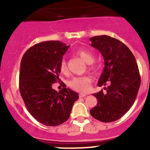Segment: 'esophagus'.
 I'll list each match as a JSON object with an SVG mask.
<instances>
[{
  "label": "esophagus",
  "instance_id": "34e87169",
  "mask_svg": "<svg viewBox=\"0 0 150 150\" xmlns=\"http://www.w3.org/2000/svg\"><path fill=\"white\" fill-rule=\"evenodd\" d=\"M88 94H86V93H80L79 94V97H84V96H87Z\"/></svg>",
  "mask_w": 150,
  "mask_h": 150
}]
</instances>
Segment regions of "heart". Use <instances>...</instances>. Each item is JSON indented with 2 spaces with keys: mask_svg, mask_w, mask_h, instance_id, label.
Returning <instances> with one entry per match:
<instances>
[{
  "mask_svg": "<svg viewBox=\"0 0 150 150\" xmlns=\"http://www.w3.org/2000/svg\"><path fill=\"white\" fill-rule=\"evenodd\" d=\"M76 54L87 64H91L94 61V57H93V54L88 50L81 48V49L77 50ZM59 69L62 73H65L67 71L66 62L64 59H62L60 62ZM91 82V79L88 76L75 77L69 82V86L71 88L74 89L77 91L85 93L88 91Z\"/></svg>",
  "mask_w": 150,
  "mask_h": 150,
  "instance_id": "b5f03b06",
  "label": "heart"
}]
</instances>
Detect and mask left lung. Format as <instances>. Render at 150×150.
I'll list each match as a JSON object with an SVG mask.
<instances>
[{
    "label": "left lung",
    "instance_id": "obj_1",
    "mask_svg": "<svg viewBox=\"0 0 150 150\" xmlns=\"http://www.w3.org/2000/svg\"><path fill=\"white\" fill-rule=\"evenodd\" d=\"M91 46L100 51L104 68L98 86L104 87L93 96L98 103L90 110L92 117L110 122L118 120L130 110L137 98L141 78L137 61L129 48L117 39L108 35L90 38Z\"/></svg>",
    "mask_w": 150,
    "mask_h": 150
}]
</instances>
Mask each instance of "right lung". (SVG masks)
I'll use <instances>...</instances> for the list:
<instances>
[{
	"mask_svg": "<svg viewBox=\"0 0 150 150\" xmlns=\"http://www.w3.org/2000/svg\"><path fill=\"white\" fill-rule=\"evenodd\" d=\"M69 46L50 40L30 47L21 61L19 91L28 112L48 126L63 123L69 117L78 93L66 86L59 91L52 85L59 81V64Z\"/></svg>",
	"mask_w": 150,
	"mask_h": 150,
	"instance_id": "right-lung-1",
	"label": "right lung"
}]
</instances>
